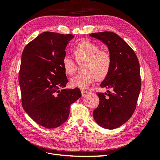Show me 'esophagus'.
<instances>
[{"label": "esophagus", "mask_w": 160, "mask_h": 160, "mask_svg": "<svg viewBox=\"0 0 160 160\" xmlns=\"http://www.w3.org/2000/svg\"><path fill=\"white\" fill-rule=\"evenodd\" d=\"M88 93V91H86L85 90H81V95H82V96H83V97L85 96Z\"/></svg>", "instance_id": "34e87169"}]
</instances>
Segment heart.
<instances>
[{
  "mask_svg": "<svg viewBox=\"0 0 160 160\" xmlns=\"http://www.w3.org/2000/svg\"><path fill=\"white\" fill-rule=\"evenodd\" d=\"M72 52L79 63L85 62L84 73L77 75L71 79L72 87L86 89L96 79L103 80L108 75L112 62L111 55L105 50H100L95 43L89 41H81L74 47ZM62 65L69 75H73L77 70L76 61L69 55L63 57Z\"/></svg>",
  "mask_w": 160,
  "mask_h": 160,
  "instance_id": "b5f03b06",
  "label": "heart"
}]
</instances>
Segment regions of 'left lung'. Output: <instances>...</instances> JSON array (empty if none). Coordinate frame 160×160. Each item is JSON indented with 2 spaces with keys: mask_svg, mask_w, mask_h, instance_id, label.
I'll use <instances>...</instances> for the list:
<instances>
[{
  "mask_svg": "<svg viewBox=\"0 0 160 160\" xmlns=\"http://www.w3.org/2000/svg\"><path fill=\"white\" fill-rule=\"evenodd\" d=\"M89 36L108 46L112 59L109 74L100 86L113 91L97 93L100 101L93 118L101 127L113 129L126 122L136 108L142 85L139 63L133 50L116 33L105 31Z\"/></svg>",
  "mask_w": 160,
  "mask_h": 160,
  "instance_id": "1",
  "label": "left lung"
}]
</instances>
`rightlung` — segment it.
<instances>
[{
	"mask_svg": "<svg viewBox=\"0 0 160 160\" xmlns=\"http://www.w3.org/2000/svg\"><path fill=\"white\" fill-rule=\"evenodd\" d=\"M73 37L71 34L42 32L22 53L18 82L22 108L36 123L48 129L64 123L71 105L81 96L79 88L65 89L68 80L62 60Z\"/></svg>",
	"mask_w": 160,
	"mask_h": 160,
	"instance_id": "1",
	"label": "right lung"
}]
</instances>
